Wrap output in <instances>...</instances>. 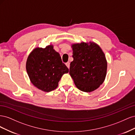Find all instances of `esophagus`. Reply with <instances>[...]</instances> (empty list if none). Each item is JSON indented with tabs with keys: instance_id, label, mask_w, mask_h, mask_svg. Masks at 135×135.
Instances as JSON below:
<instances>
[{
	"instance_id": "esophagus-1",
	"label": "esophagus",
	"mask_w": 135,
	"mask_h": 135,
	"mask_svg": "<svg viewBox=\"0 0 135 135\" xmlns=\"http://www.w3.org/2000/svg\"><path fill=\"white\" fill-rule=\"evenodd\" d=\"M66 66H67L69 69L70 68V62H66Z\"/></svg>"
}]
</instances>
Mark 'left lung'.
<instances>
[{"mask_svg":"<svg viewBox=\"0 0 135 135\" xmlns=\"http://www.w3.org/2000/svg\"><path fill=\"white\" fill-rule=\"evenodd\" d=\"M73 61L70 74L76 87L85 92L96 90L105 80L107 61L104 52L95 42L71 45Z\"/></svg>","mask_w":135,"mask_h":135,"instance_id":"1","label":"left lung"}]
</instances>
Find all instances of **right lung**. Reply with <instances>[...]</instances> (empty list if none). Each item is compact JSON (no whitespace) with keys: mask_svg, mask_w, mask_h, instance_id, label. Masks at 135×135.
I'll return each instance as SVG.
<instances>
[{"mask_svg":"<svg viewBox=\"0 0 135 135\" xmlns=\"http://www.w3.org/2000/svg\"><path fill=\"white\" fill-rule=\"evenodd\" d=\"M26 69L31 83L47 92L57 87L61 77L69 73V69L52 44L44 48H34L28 56Z\"/></svg>","mask_w":135,"mask_h":135,"instance_id":"1","label":"right lung"}]
</instances>
